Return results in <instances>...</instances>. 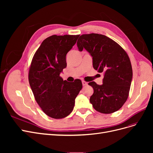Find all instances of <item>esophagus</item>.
Masks as SVG:
<instances>
[{
    "label": "esophagus",
    "instance_id": "obj_1",
    "mask_svg": "<svg viewBox=\"0 0 153 153\" xmlns=\"http://www.w3.org/2000/svg\"><path fill=\"white\" fill-rule=\"evenodd\" d=\"M82 85H87V82H85V81H84V80H82Z\"/></svg>",
    "mask_w": 153,
    "mask_h": 153
}]
</instances>
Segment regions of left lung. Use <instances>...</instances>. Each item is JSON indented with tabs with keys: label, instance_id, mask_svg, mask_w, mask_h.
Listing matches in <instances>:
<instances>
[{
	"label": "left lung",
	"instance_id": "left-lung-1",
	"mask_svg": "<svg viewBox=\"0 0 153 153\" xmlns=\"http://www.w3.org/2000/svg\"><path fill=\"white\" fill-rule=\"evenodd\" d=\"M77 47L80 52L84 48L90 53L94 69L104 73L102 85L89 83L94 89L90 98L92 106L102 114L116 112L126 101L132 80V67L127 53L112 39L94 33L80 36Z\"/></svg>",
	"mask_w": 153,
	"mask_h": 153
}]
</instances>
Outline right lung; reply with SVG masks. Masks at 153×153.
<instances>
[{
	"label": "right lung",
	"mask_w": 153,
	"mask_h": 153,
	"mask_svg": "<svg viewBox=\"0 0 153 153\" xmlns=\"http://www.w3.org/2000/svg\"><path fill=\"white\" fill-rule=\"evenodd\" d=\"M79 35L51 36L45 39L32 58L29 82L35 100L48 116L62 119L71 114L82 81L63 80L60 74L67 66L66 57Z\"/></svg>",
	"instance_id": "right-lung-1"
}]
</instances>
